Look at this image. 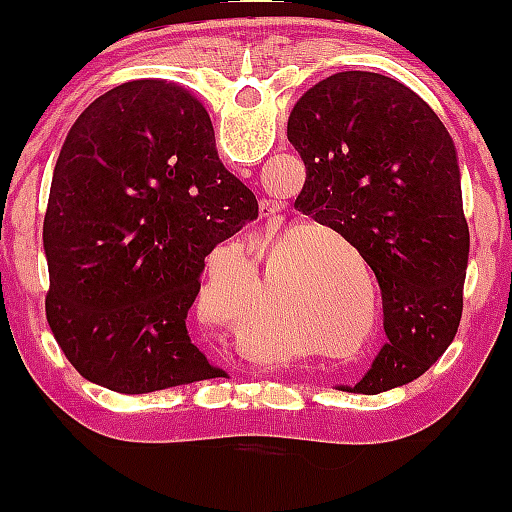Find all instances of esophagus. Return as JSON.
Returning <instances> with one entry per match:
<instances>
[{
    "instance_id": "34e87169",
    "label": "esophagus",
    "mask_w": 512,
    "mask_h": 512,
    "mask_svg": "<svg viewBox=\"0 0 512 512\" xmlns=\"http://www.w3.org/2000/svg\"><path fill=\"white\" fill-rule=\"evenodd\" d=\"M260 214L262 216H272L274 214V204L269 202V199H262V202H260Z\"/></svg>"
}]
</instances>
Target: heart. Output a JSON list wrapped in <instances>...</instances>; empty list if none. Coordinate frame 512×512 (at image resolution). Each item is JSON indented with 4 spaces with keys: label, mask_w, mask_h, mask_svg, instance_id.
<instances>
[{
    "label": "heart",
    "mask_w": 512,
    "mask_h": 512,
    "mask_svg": "<svg viewBox=\"0 0 512 512\" xmlns=\"http://www.w3.org/2000/svg\"><path fill=\"white\" fill-rule=\"evenodd\" d=\"M327 289H330V286H327ZM315 308H320V305H313V310H310L313 315H315ZM327 313H330V305H327ZM337 322H342V325L337 327V332L349 334L351 330H354V325L358 320H356L354 310H346L344 315L337 317ZM238 337L243 339L245 349H248V356L255 358V361H260V363L279 361L281 349H284V344H286V342H281V337H286L284 320H276V317H269V320H252V315H245L243 320L238 322Z\"/></svg>",
    "instance_id": "heart-1"
}]
</instances>
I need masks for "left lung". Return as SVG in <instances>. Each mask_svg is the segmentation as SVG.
Instances as JSON below:
<instances>
[{
    "label": "left lung",
    "instance_id": "1",
    "mask_svg": "<svg viewBox=\"0 0 512 512\" xmlns=\"http://www.w3.org/2000/svg\"><path fill=\"white\" fill-rule=\"evenodd\" d=\"M286 134L305 163L296 207L342 233L383 293L387 342L354 392L407 385L462 317L469 228L448 129L390 76L339 72L303 93Z\"/></svg>",
    "mask_w": 512,
    "mask_h": 512
}]
</instances>
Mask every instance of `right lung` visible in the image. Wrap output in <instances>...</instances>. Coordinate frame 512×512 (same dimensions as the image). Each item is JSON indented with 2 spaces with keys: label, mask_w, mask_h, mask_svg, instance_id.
<instances>
[{
  "label": "right lung",
  "mask_w": 512,
  "mask_h": 512,
  "mask_svg": "<svg viewBox=\"0 0 512 512\" xmlns=\"http://www.w3.org/2000/svg\"><path fill=\"white\" fill-rule=\"evenodd\" d=\"M252 219L192 93L139 79L96 98L64 139L43 223L45 313L69 363L122 395L221 378L185 320L204 257Z\"/></svg>",
  "instance_id": "obj_1"
}]
</instances>
